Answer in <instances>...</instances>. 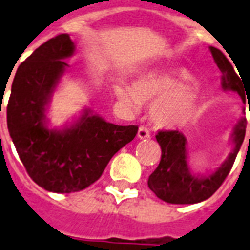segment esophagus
Masks as SVG:
<instances>
[{
	"label": "esophagus",
	"instance_id": "1",
	"mask_svg": "<svg viewBox=\"0 0 250 250\" xmlns=\"http://www.w3.org/2000/svg\"><path fill=\"white\" fill-rule=\"evenodd\" d=\"M150 137L149 130L146 126H140L139 130H138V138L139 139H147V138Z\"/></svg>",
	"mask_w": 250,
	"mask_h": 250
}]
</instances>
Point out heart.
<instances>
[{
    "mask_svg": "<svg viewBox=\"0 0 250 250\" xmlns=\"http://www.w3.org/2000/svg\"><path fill=\"white\" fill-rule=\"evenodd\" d=\"M191 79L184 69L154 71L139 76L133 88L116 85L115 93L119 101L134 110L140 103H152V121L164 129H174L189 123L197 110V93L188 86Z\"/></svg>",
    "mask_w": 250,
    "mask_h": 250,
    "instance_id": "1",
    "label": "heart"
}]
</instances>
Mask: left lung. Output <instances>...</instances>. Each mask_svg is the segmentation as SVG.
Instances as JSON below:
<instances>
[{
    "instance_id": "1",
    "label": "left lung",
    "mask_w": 250,
    "mask_h": 250,
    "mask_svg": "<svg viewBox=\"0 0 250 250\" xmlns=\"http://www.w3.org/2000/svg\"><path fill=\"white\" fill-rule=\"evenodd\" d=\"M209 51L213 56L214 62L222 73V89L236 92L241 97V100L244 101L245 94L248 96V93L244 90L240 78L235 73L230 61L220 49L209 47ZM245 126L247 120L241 117L234 126V148L231 153L229 154V157L221 166L216 168V171L207 175H197L191 172L190 167L188 165L187 138L184 137V134L177 130L158 131L156 139L162 149V154L160 165L148 179L149 189L160 199L172 204H194L208 199L221 187L231 170L236 154L244 140Z\"/></svg>"
}]
</instances>
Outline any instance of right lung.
<instances>
[{"label":"right lung","mask_w":250,"mask_h":250,"mask_svg":"<svg viewBox=\"0 0 250 250\" xmlns=\"http://www.w3.org/2000/svg\"><path fill=\"white\" fill-rule=\"evenodd\" d=\"M75 52L69 34L51 38L19 66L7 104V127L26 172L52 193L83 190L101 177L112 156L135 138L138 126L107 123L89 108L63 129L47 126L56 86Z\"/></svg>","instance_id":"obj_1"}]
</instances>
